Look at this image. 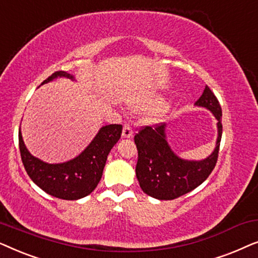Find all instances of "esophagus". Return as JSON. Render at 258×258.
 <instances>
[{
	"instance_id": "esophagus-1",
	"label": "esophagus",
	"mask_w": 258,
	"mask_h": 258,
	"mask_svg": "<svg viewBox=\"0 0 258 258\" xmlns=\"http://www.w3.org/2000/svg\"><path fill=\"white\" fill-rule=\"evenodd\" d=\"M133 129L132 126L129 124H125L123 126V130H122V137H124V139H130V137H133Z\"/></svg>"
}]
</instances>
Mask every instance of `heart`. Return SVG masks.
Returning a JSON list of instances; mask_svg holds the SVG:
<instances>
[{
  "mask_svg": "<svg viewBox=\"0 0 258 258\" xmlns=\"http://www.w3.org/2000/svg\"><path fill=\"white\" fill-rule=\"evenodd\" d=\"M165 101L163 98L160 96H155V97H150L146 101L140 102L134 105V108L136 110H142V111H153V110H158V109H162L164 107Z\"/></svg>",
  "mask_w": 258,
  "mask_h": 258,
  "instance_id": "b5f03b06",
  "label": "heart"
}]
</instances>
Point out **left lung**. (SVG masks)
I'll list each match as a JSON object with an SVG mask.
<instances>
[{"label":"left lung","instance_id":"8db88e82","mask_svg":"<svg viewBox=\"0 0 258 258\" xmlns=\"http://www.w3.org/2000/svg\"><path fill=\"white\" fill-rule=\"evenodd\" d=\"M195 105L208 109L217 119L216 147L203 160H184L176 155L168 143L165 123L156 128L146 126L135 135L136 177L141 189L154 199L169 201L190 192L206 181L216 165L222 137L221 105L208 86Z\"/></svg>","mask_w":258,"mask_h":258}]
</instances>
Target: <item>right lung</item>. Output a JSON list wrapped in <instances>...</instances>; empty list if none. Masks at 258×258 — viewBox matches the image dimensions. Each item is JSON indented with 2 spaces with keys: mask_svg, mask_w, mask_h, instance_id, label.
Listing matches in <instances>:
<instances>
[{
  "mask_svg": "<svg viewBox=\"0 0 258 258\" xmlns=\"http://www.w3.org/2000/svg\"><path fill=\"white\" fill-rule=\"evenodd\" d=\"M58 77L75 81V76L72 74L56 72L42 84L51 82ZM121 134V124L103 125L86 149L76 157L62 163H47L29 153L23 142L20 128V153L27 174L43 191L56 199L80 200L93 192L97 186L108 155L118 142Z\"/></svg>",
  "mask_w": 258,
  "mask_h": 258,
  "instance_id": "add662e5",
  "label": "right lung"
}]
</instances>
